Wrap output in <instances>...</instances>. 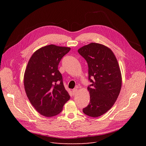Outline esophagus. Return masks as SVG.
<instances>
[{
    "mask_svg": "<svg viewBox=\"0 0 146 146\" xmlns=\"http://www.w3.org/2000/svg\"><path fill=\"white\" fill-rule=\"evenodd\" d=\"M78 89L77 88L74 89L73 90V94L74 95L76 94H77V92H78Z\"/></svg>",
    "mask_w": 146,
    "mask_h": 146,
    "instance_id": "obj_1",
    "label": "esophagus"
}]
</instances>
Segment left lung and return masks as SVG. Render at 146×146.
I'll return each mask as SVG.
<instances>
[{
    "instance_id": "obj_1",
    "label": "left lung",
    "mask_w": 146,
    "mask_h": 146,
    "mask_svg": "<svg viewBox=\"0 0 146 146\" xmlns=\"http://www.w3.org/2000/svg\"><path fill=\"white\" fill-rule=\"evenodd\" d=\"M78 51L87 61L89 80L92 82L88 88L90 103L83 112L91 117H100L112 108L120 93L119 66L112 51L103 44L91 42Z\"/></svg>"
}]
</instances>
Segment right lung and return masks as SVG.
<instances>
[{"label": "right lung", "mask_w": 146, "mask_h": 146, "mask_svg": "<svg viewBox=\"0 0 146 146\" xmlns=\"http://www.w3.org/2000/svg\"><path fill=\"white\" fill-rule=\"evenodd\" d=\"M70 50V47L46 45L35 51L28 63L24 76L25 92L36 111L44 117L57 115L70 99L58 70L61 59Z\"/></svg>", "instance_id": "1"}]
</instances>
